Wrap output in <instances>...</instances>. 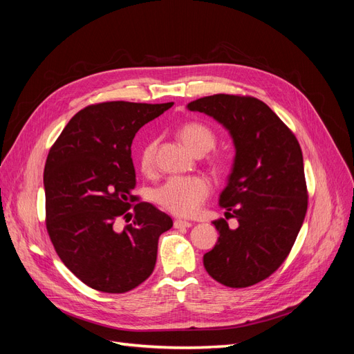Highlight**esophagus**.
I'll list each match as a JSON object with an SVG mask.
<instances>
[{
	"mask_svg": "<svg viewBox=\"0 0 354 354\" xmlns=\"http://www.w3.org/2000/svg\"><path fill=\"white\" fill-rule=\"evenodd\" d=\"M192 226H194V223H190V221H185V220H176L174 221V227L176 229H181V227L187 229V227H192Z\"/></svg>",
	"mask_w": 354,
	"mask_h": 354,
	"instance_id": "obj_1",
	"label": "esophagus"
}]
</instances>
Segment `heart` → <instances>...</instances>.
I'll list each match as a JSON object with an SVG mask.
<instances>
[{
    "instance_id": "obj_1",
    "label": "heart",
    "mask_w": 354,
    "mask_h": 354,
    "mask_svg": "<svg viewBox=\"0 0 354 354\" xmlns=\"http://www.w3.org/2000/svg\"><path fill=\"white\" fill-rule=\"evenodd\" d=\"M180 137L192 152L198 155L207 153L216 145V136L207 125L199 122H187L180 128ZM156 140H149L138 155V164L143 173H151L155 167ZM214 168L221 171L224 162L214 160ZM211 194V185L201 176L171 177L164 185L153 190V201L164 209L180 217H190L201 208Z\"/></svg>"
}]
</instances>
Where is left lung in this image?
Listing matches in <instances>:
<instances>
[{
  "mask_svg": "<svg viewBox=\"0 0 354 354\" xmlns=\"http://www.w3.org/2000/svg\"><path fill=\"white\" fill-rule=\"evenodd\" d=\"M187 109L223 124L236 147L220 205L239 226L212 221L220 238L203 266L224 286L255 285L279 269L303 226L308 192L301 147L281 118L251 95H207Z\"/></svg>",
  "mask_w": 354,
  "mask_h": 354,
  "instance_id": "obj_1",
  "label": "left lung"
}]
</instances>
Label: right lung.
I'll return each instance as SVG.
<instances>
[{
  "label": "right lung",
  "mask_w": 354,
  "mask_h": 354,
  "mask_svg": "<svg viewBox=\"0 0 354 354\" xmlns=\"http://www.w3.org/2000/svg\"><path fill=\"white\" fill-rule=\"evenodd\" d=\"M173 104H90L72 116L50 149L48 236L68 269L95 291L122 294L145 282L155 269L159 236L173 227L165 212L133 195L131 159L136 133ZM130 207L133 221L118 231L115 220L129 215Z\"/></svg>",
  "instance_id": "obj_1"
}]
</instances>
